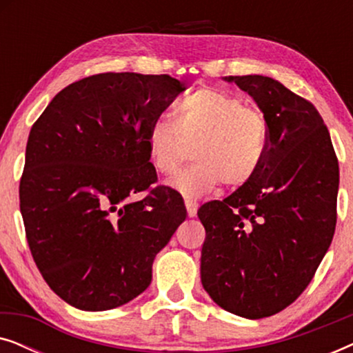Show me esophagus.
<instances>
[{
  "mask_svg": "<svg viewBox=\"0 0 353 353\" xmlns=\"http://www.w3.org/2000/svg\"><path fill=\"white\" fill-rule=\"evenodd\" d=\"M185 205H186L188 216H196V214H197V204H196V202L185 201Z\"/></svg>",
  "mask_w": 353,
  "mask_h": 353,
  "instance_id": "1",
  "label": "esophagus"
}]
</instances>
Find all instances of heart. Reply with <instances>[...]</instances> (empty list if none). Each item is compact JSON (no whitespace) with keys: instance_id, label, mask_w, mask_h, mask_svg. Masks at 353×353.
Segmentation results:
<instances>
[{"instance_id":"obj_1","label":"heart","mask_w":353,"mask_h":353,"mask_svg":"<svg viewBox=\"0 0 353 353\" xmlns=\"http://www.w3.org/2000/svg\"><path fill=\"white\" fill-rule=\"evenodd\" d=\"M175 122L157 117L149 125L146 146L154 168L172 175L191 156L196 163L170 180L186 199L209 194L221 181L243 188L259 175L268 152V122L262 110L245 105L228 91L199 88L173 109Z\"/></svg>"}]
</instances>
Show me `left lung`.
Wrapping results in <instances>:
<instances>
[{
    "mask_svg": "<svg viewBox=\"0 0 353 353\" xmlns=\"http://www.w3.org/2000/svg\"><path fill=\"white\" fill-rule=\"evenodd\" d=\"M226 80L267 117L268 152L249 185L197 210L205 228L201 281L226 312L259 320L291 305L330 249L339 162L310 101L270 77Z\"/></svg>",
    "mask_w": 353,
    "mask_h": 353,
    "instance_id": "obj_1",
    "label": "left lung"
}]
</instances>
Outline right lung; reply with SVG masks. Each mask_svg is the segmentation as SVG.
<instances>
[{"label": "right lung", "instance_id": "right-lung-1", "mask_svg": "<svg viewBox=\"0 0 353 353\" xmlns=\"http://www.w3.org/2000/svg\"><path fill=\"white\" fill-rule=\"evenodd\" d=\"M183 90L170 75H91L59 91L33 123L21 214L43 279L72 307L133 301L185 221L180 192L157 186L146 146L149 125ZM138 192L143 199L130 201Z\"/></svg>", "mask_w": 353, "mask_h": 353}]
</instances>
